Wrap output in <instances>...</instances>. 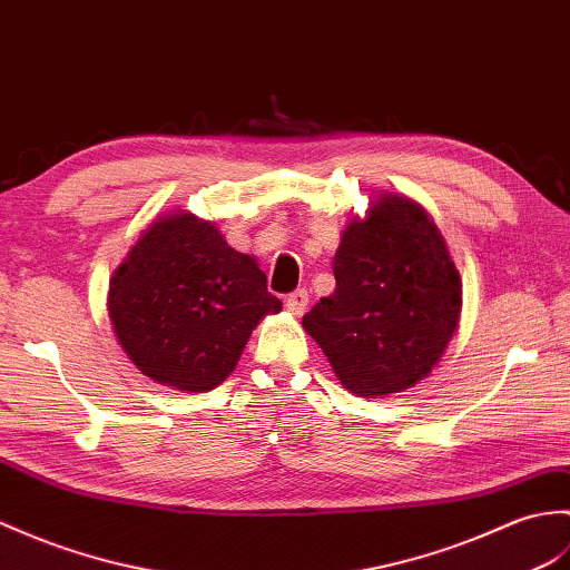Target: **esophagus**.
<instances>
[{
    "instance_id": "34e87169",
    "label": "esophagus",
    "mask_w": 570,
    "mask_h": 570,
    "mask_svg": "<svg viewBox=\"0 0 570 570\" xmlns=\"http://www.w3.org/2000/svg\"><path fill=\"white\" fill-rule=\"evenodd\" d=\"M286 306H288L291 313L301 315L303 311H306V306H308V288H296L294 294H288L286 296Z\"/></svg>"
}]
</instances>
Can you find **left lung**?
Masks as SVG:
<instances>
[{"label": "left lung", "instance_id": "1", "mask_svg": "<svg viewBox=\"0 0 570 570\" xmlns=\"http://www.w3.org/2000/svg\"><path fill=\"white\" fill-rule=\"evenodd\" d=\"M335 291L303 315L342 386L389 395L415 386L444 354L461 282L436 225L407 198L383 196L352 220L333 259Z\"/></svg>", "mask_w": 570, "mask_h": 570}]
</instances>
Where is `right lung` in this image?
<instances>
[{
    "label": "right lung",
    "mask_w": 570,
    "mask_h": 570,
    "mask_svg": "<svg viewBox=\"0 0 570 570\" xmlns=\"http://www.w3.org/2000/svg\"><path fill=\"white\" fill-rule=\"evenodd\" d=\"M279 311L257 262L189 214L155 220L109 288L111 323L130 362L179 391L216 389L262 317Z\"/></svg>",
    "instance_id": "1"
}]
</instances>
